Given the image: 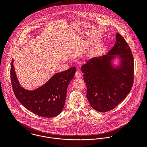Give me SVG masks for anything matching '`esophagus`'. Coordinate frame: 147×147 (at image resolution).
I'll return each mask as SVG.
<instances>
[{"label":"esophagus","mask_w":147,"mask_h":147,"mask_svg":"<svg viewBox=\"0 0 147 147\" xmlns=\"http://www.w3.org/2000/svg\"><path fill=\"white\" fill-rule=\"evenodd\" d=\"M82 76V74L79 71H76V73H75V77L77 78H79Z\"/></svg>","instance_id":"34e87169"}]
</instances>
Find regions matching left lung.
<instances>
[{
	"mask_svg": "<svg viewBox=\"0 0 147 147\" xmlns=\"http://www.w3.org/2000/svg\"><path fill=\"white\" fill-rule=\"evenodd\" d=\"M116 43L107 55L93 58L82 66L86 85V98L93 109L106 112L114 109L129 93L134 83V63L132 51L119 33ZM120 57V67L114 68L111 61Z\"/></svg>",
	"mask_w": 147,
	"mask_h": 147,
	"instance_id": "8db88e82",
	"label": "left lung"
}]
</instances>
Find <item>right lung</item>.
Returning <instances> with one entry per match:
<instances>
[{
	"mask_svg": "<svg viewBox=\"0 0 147 147\" xmlns=\"http://www.w3.org/2000/svg\"><path fill=\"white\" fill-rule=\"evenodd\" d=\"M12 59L11 67V80L13 92L19 101L28 110L45 118H53L63 110L67 89L72 80L76 68L72 67L55 74L42 86L29 90L21 87L18 80Z\"/></svg>",
	"mask_w": 147,
	"mask_h": 147,
	"instance_id": "right-lung-1",
	"label": "right lung"
}]
</instances>
